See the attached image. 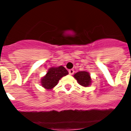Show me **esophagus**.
Masks as SVG:
<instances>
[{
  "instance_id": "34e87169",
  "label": "esophagus",
  "mask_w": 131,
  "mask_h": 131,
  "mask_svg": "<svg viewBox=\"0 0 131 131\" xmlns=\"http://www.w3.org/2000/svg\"><path fill=\"white\" fill-rule=\"evenodd\" d=\"M74 72H75V71H74V70L73 69H69V75H72L74 73Z\"/></svg>"
}]
</instances>
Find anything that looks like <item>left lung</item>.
I'll list each match as a JSON object with an SVG mask.
<instances>
[{"instance_id": "left-lung-1", "label": "left lung", "mask_w": 131, "mask_h": 131, "mask_svg": "<svg viewBox=\"0 0 131 131\" xmlns=\"http://www.w3.org/2000/svg\"><path fill=\"white\" fill-rule=\"evenodd\" d=\"M74 78H75L78 83L83 86H89L91 84L92 79L90 74L87 71H79L74 75Z\"/></svg>"}]
</instances>
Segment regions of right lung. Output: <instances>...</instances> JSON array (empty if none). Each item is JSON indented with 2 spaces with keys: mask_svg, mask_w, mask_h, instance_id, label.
Segmentation results:
<instances>
[{
  "mask_svg": "<svg viewBox=\"0 0 131 131\" xmlns=\"http://www.w3.org/2000/svg\"><path fill=\"white\" fill-rule=\"evenodd\" d=\"M68 74V70L63 66L50 68L48 70L46 75L41 79V85L42 87L48 90L52 89L57 85L60 79L63 76L67 75Z\"/></svg>",
  "mask_w": 131,
  "mask_h": 131,
  "instance_id": "add662e5",
  "label": "right lung"
}]
</instances>
